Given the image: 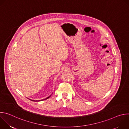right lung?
<instances>
[{"instance_id": "1", "label": "right lung", "mask_w": 129, "mask_h": 129, "mask_svg": "<svg viewBox=\"0 0 129 129\" xmlns=\"http://www.w3.org/2000/svg\"><path fill=\"white\" fill-rule=\"evenodd\" d=\"M50 96H51V95H50V96H48V97H47V98H46V99H44V100H41V101H43V100H46V99H48V98H50ZM31 101H34V100H31ZM40 101V100H39V101ZM36 102H38V101H36Z\"/></svg>"}]
</instances>
